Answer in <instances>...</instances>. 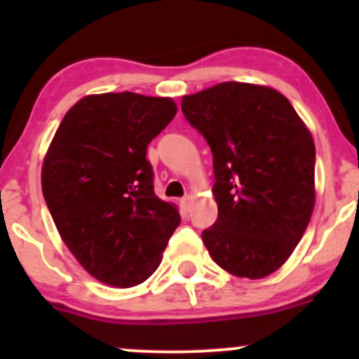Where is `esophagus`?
Segmentation results:
<instances>
[{"label":"esophagus","instance_id":"obj_1","mask_svg":"<svg viewBox=\"0 0 359 359\" xmlns=\"http://www.w3.org/2000/svg\"><path fill=\"white\" fill-rule=\"evenodd\" d=\"M191 201H193V196H189V194H187V196H184L182 200H180V203H182V208L186 210V212H189V210H191Z\"/></svg>","mask_w":359,"mask_h":359}]
</instances>
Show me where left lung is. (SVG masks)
Segmentation results:
<instances>
[{
  "instance_id": "left-lung-1",
  "label": "left lung",
  "mask_w": 359,
  "mask_h": 359,
  "mask_svg": "<svg viewBox=\"0 0 359 359\" xmlns=\"http://www.w3.org/2000/svg\"><path fill=\"white\" fill-rule=\"evenodd\" d=\"M182 112L213 154L219 217L201 233L212 259L240 278L280 269L314 208L313 137L285 95L227 81L182 97Z\"/></svg>"
}]
</instances>
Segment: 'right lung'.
<instances>
[{
	"label": "right lung",
	"mask_w": 359,
	"mask_h": 359,
	"mask_svg": "<svg viewBox=\"0 0 359 359\" xmlns=\"http://www.w3.org/2000/svg\"><path fill=\"white\" fill-rule=\"evenodd\" d=\"M175 112L165 97L88 95L66 112L43 161V196L64 243L111 287L146 281L180 224L177 206L154 194L146 158Z\"/></svg>",
	"instance_id": "obj_1"
}]
</instances>
